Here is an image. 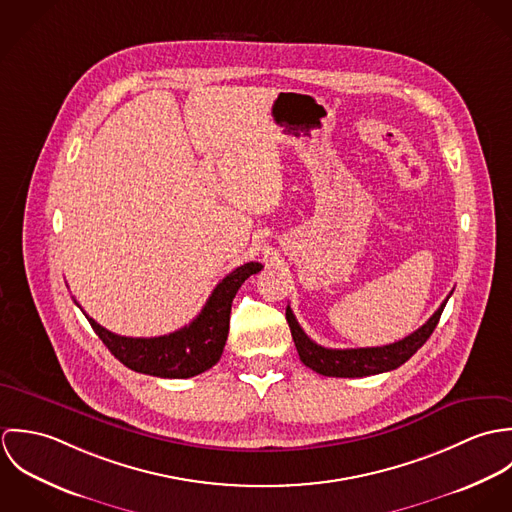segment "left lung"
Listing matches in <instances>:
<instances>
[{
    "label": "left lung",
    "instance_id": "left-lung-1",
    "mask_svg": "<svg viewBox=\"0 0 512 512\" xmlns=\"http://www.w3.org/2000/svg\"><path fill=\"white\" fill-rule=\"evenodd\" d=\"M451 295V293H449ZM438 307V311L414 333L404 337L402 341H396L392 345L384 347H366V349H327L311 341L305 331L299 327L290 305L286 309V319L292 329L293 343L299 353V359L311 370L323 374V376H339V378H361L370 374H380L394 370L404 365L434 333L438 325L441 311L449 299Z\"/></svg>",
    "mask_w": 512,
    "mask_h": 512
}]
</instances>
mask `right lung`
I'll list each match as a JSON object with an SVG mask.
<instances>
[{
	"label": "right lung",
	"mask_w": 512,
	"mask_h": 512,
	"mask_svg": "<svg viewBox=\"0 0 512 512\" xmlns=\"http://www.w3.org/2000/svg\"><path fill=\"white\" fill-rule=\"evenodd\" d=\"M260 270L262 264L258 262H248L232 270L220 280L201 313L189 325L161 337H122L82 313L122 365L159 378H191L219 363L228 337L232 299L244 280Z\"/></svg>",
	"instance_id": "add662e5"
}]
</instances>
